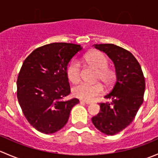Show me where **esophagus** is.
<instances>
[{"label": "esophagus", "mask_w": 158, "mask_h": 158, "mask_svg": "<svg viewBox=\"0 0 158 158\" xmlns=\"http://www.w3.org/2000/svg\"><path fill=\"white\" fill-rule=\"evenodd\" d=\"M81 102H83V103H85V104H86V105H91L92 104V102H88V101H85V100H82V101H81Z\"/></svg>", "instance_id": "obj_1"}]
</instances>
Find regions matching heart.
Segmentation results:
<instances>
[{
  "mask_svg": "<svg viewBox=\"0 0 158 158\" xmlns=\"http://www.w3.org/2000/svg\"><path fill=\"white\" fill-rule=\"evenodd\" d=\"M85 63L91 67L96 69L95 80L101 81L106 86L112 85L115 79V73L108 66L107 56L99 51H92L85 56ZM80 64L76 60H73L67 68V76L73 83H76L81 79ZM103 87L101 83H81L73 89V94L76 97L85 101L92 100L94 97L102 93Z\"/></svg>",
  "mask_w": 158,
  "mask_h": 158,
  "instance_id": "heart-1",
  "label": "heart"
}]
</instances>
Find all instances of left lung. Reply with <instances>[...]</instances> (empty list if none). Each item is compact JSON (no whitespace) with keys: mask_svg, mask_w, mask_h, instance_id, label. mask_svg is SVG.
<instances>
[{"mask_svg":"<svg viewBox=\"0 0 158 158\" xmlns=\"http://www.w3.org/2000/svg\"><path fill=\"white\" fill-rule=\"evenodd\" d=\"M112 60L116 80L105 98L110 102L100 103V111L92 118L95 127L107 135H114L128 126L144 101L145 80L142 69L133 54L111 44H94Z\"/></svg>","mask_w":158,"mask_h":158,"instance_id":"obj_1","label":"left lung"}]
</instances>
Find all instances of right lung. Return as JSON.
Returning <instances> with one entry per match:
<instances>
[{"label": "right lung", "mask_w": 158, "mask_h": 158, "mask_svg": "<svg viewBox=\"0 0 158 158\" xmlns=\"http://www.w3.org/2000/svg\"><path fill=\"white\" fill-rule=\"evenodd\" d=\"M82 49L77 44L52 43L34 49L23 62L17 81V99L27 120L40 132L63 128L79 102L65 98L70 93L67 66Z\"/></svg>", "instance_id": "1"}]
</instances>
